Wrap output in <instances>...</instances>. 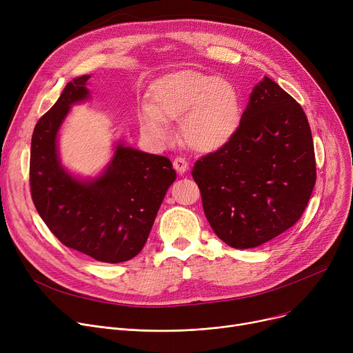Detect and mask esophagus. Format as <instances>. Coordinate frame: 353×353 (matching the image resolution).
<instances>
[{
  "label": "esophagus",
  "instance_id": "34e87169",
  "mask_svg": "<svg viewBox=\"0 0 353 353\" xmlns=\"http://www.w3.org/2000/svg\"><path fill=\"white\" fill-rule=\"evenodd\" d=\"M173 167L176 169V172L179 174H184L188 170H189V163L186 159L183 157H176L174 161H173Z\"/></svg>",
  "mask_w": 353,
  "mask_h": 353
}]
</instances>
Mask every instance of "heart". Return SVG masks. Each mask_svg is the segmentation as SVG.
<instances>
[{
	"mask_svg": "<svg viewBox=\"0 0 353 353\" xmlns=\"http://www.w3.org/2000/svg\"><path fill=\"white\" fill-rule=\"evenodd\" d=\"M180 120V136L200 153L216 152L237 134L243 120L239 88L213 74L184 70L156 80L150 101L139 113L141 133L152 141L170 137L167 121Z\"/></svg>",
	"mask_w": 353,
	"mask_h": 353,
	"instance_id": "heart-1",
	"label": "heart"
}]
</instances>
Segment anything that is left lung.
<instances>
[{
    "instance_id": "left-lung-1",
    "label": "left lung",
    "mask_w": 353,
    "mask_h": 353,
    "mask_svg": "<svg viewBox=\"0 0 353 353\" xmlns=\"http://www.w3.org/2000/svg\"><path fill=\"white\" fill-rule=\"evenodd\" d=\"M193 179L219 239L252 249L301 219L316 181L310 127L301 104L269 77L253 87L233 140L196 161Z\"/></svg>"
}]
</instances>
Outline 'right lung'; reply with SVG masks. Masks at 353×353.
<instances>
[{
  "label": "right lung",
  "mask_w": 353,
  "mask_h": 353,
  "mask_svg": "<svg viewBox=\"0 0 353 353\" xmlns=\"http://www.w3.org/2000/svg\"><path fill=\"white\" fill-rule=\"evenodd\" d=\"M88 79H72L35 124L31 197L63 245L99 262L120 263L141 252L176 172L167 157L140 152L123 141H117L113 159L96 177L83 179L65 169L59 154V132L71 105L91 97Z\"/></svg>",
  "instance_id": "right-lung-1"
}]
</instances>
